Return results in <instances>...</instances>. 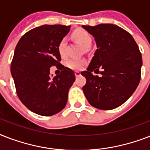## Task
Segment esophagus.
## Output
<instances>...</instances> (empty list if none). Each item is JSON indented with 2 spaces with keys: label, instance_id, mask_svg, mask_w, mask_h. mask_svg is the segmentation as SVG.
<instances>
[{
  "label": "esophagus",
  "instance_id": "obj_1",
  "mask_svg": "<svg viewBox=\"0 0 150 150\" xmlns=\"http://www.w3.org/2000/svg\"><path fill=\"white\" fill-rule=\"evenodd\" d=\"M75 76H76V77H78V76H80V75H81V72L78 71H75Z\"/></svg>",
  "mask_w": 150,
  "mask_h": 150
}]
</instances>
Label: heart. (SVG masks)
Listing matches in <instances>:
<instances>
[{
    "instance_id": "heart-1",
    "label": "heart",
    "mask_w": 150,
    "mask_h": 150,
    "mask_svg": "<svg viewBox=\"0 0 150 150\" xmlns=\"http://www.w3.org/2000/svg\"><path fill=\"white\" fill-rule=\"evenodd\" d=\"M73 37L76 40L82 44L85 48H89L91 45L92 43V36L89 32L83 29H77L73 32ZM66 45H67V40L66 38H62L59 41L58 45H57V50H58L59 54L61 55V57H65L67 55L66 52ZM85 61L83 60H79V59L71 58L68 59L66 62V65L69 68L71 69H80L84 65Z\"/></svg>"
}]
</instances>
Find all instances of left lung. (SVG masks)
<instances>
[{
	"mask_svg": "<svg viewBox=\"0 0 150 150\" xmlns=\"http://www.w3.org/2000/svg\"><path fill=\"white\" fill-rule=\"evenodd\" d=\"M82 27L93 35L97 47L87 70L81 72L86 79L82 90L93 107L115 109L132 95L139 83L141 52L132 36L116 25ZM93 71L102 76H93Z\"/></svg>",
	"mask_w": 150,
	"mask_h": 150,
	"instance_id": "1",
	"label": "left lung"
}]
</instances>
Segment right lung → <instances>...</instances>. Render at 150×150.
I'll list each match as a JSON object with an SVG mask.
<instances>
[{
  "mask_svg": "<svg viewBox=\"0 0 150 150\" xmlns=\"http://www.w3.org/2000/svg\"><path fill=\"white\" fill-rule=\"evenodd\" d=\"M70 25H44L29 30L15 47L11 72L22 103L35 114L51 116L64 108L68 90L75 80L71 69L62 65L57 50L59 41L68 34ZM62 70L51 78L50 68Z\"/></svg>",
  "mask_w": 150,
  "mask_h": 150,
  "instance_id": "right-lung-1",
  "label": "right lung"
}]
</instances>
